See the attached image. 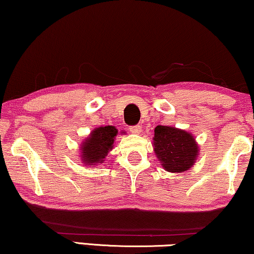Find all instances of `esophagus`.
Masks as SVG:
<instances>
[{"instance_id": "obj_1", "label": "esophagus", "mask_w": 254, "mask_h": 254, "mask_svg": "<svg viewBox=\"0 0 254 254\" xmlns=\"http://www.w3.org/2000/svg\"><path fill=\"white\" fill-rule=\"evenodd\" d=\"M129 131L131 134H140L141 133V126H130Z\"/></svg>"}]
</instances>
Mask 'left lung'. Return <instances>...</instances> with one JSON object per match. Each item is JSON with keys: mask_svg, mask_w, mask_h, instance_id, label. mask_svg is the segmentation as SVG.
Returning a JSON list of instances; mask_svg holds the SVG:
<instances>
[{"mask_svg": "<svg viewBox=\"0 0 254 254\" xmlns=\"http://www.w3.org/2000/svg\"><path fill=\"white\" fill-rule=\"evenodd\" d=\"M153 147L161 166L169 173L189 170L199 155L195 136L189 131L171 126L155 127Z\"/></svg>", "mask_w": 254, "mask_h": 254, "instance_id": "left-lung-1", "label": "left lung"}]
</instances>
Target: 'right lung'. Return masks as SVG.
<instances>
[{"label": "right lung", "instance_id": "add662e5", "mask_svg": "<svg viewBox=\"0 0 254 254\" xmlns=\"http://www.w3.org/2000/svg\"><path fill=\"white\" fill-rule=\"evenodd\" d=\"M118 129L114 126L94 128L80 144V160L84 166H98L104 163L107 154L113 149Z\"/></svg>", "mask_w": 254, "mask_h": 254}]
</instances>
